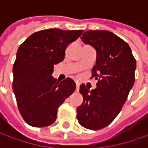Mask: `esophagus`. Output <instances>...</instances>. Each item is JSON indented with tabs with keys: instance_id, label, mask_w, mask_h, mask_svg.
<instances>
[{
	"instance_id": "obj_1",
	"label": "esophagus",
	"mask_w": 148,
	"mask_h": 148,
	"mask_svg": "<svg viewBox=\"0 0 148 148\" xmlns=\"http://www.w3.org/2000/svg\"><path fill=\"white\" fill-rule=\"evenodd\" d=\"M76 86H77V90L78 91V90H79V87H80V83L78 82H76Z\"/></svg>"
}]
</instances>
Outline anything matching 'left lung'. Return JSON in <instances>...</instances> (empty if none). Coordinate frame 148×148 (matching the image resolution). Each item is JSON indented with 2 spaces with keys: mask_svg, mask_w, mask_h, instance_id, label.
I'll use <instances>...</instances> for the list:
<instances>
[{
  "mask_svg": "<svg viewBox=\"0 0 148 148\" xmlns=\"http://www.w3.org/2000/svg\"><path fill=\"white\" fill-rule=\"evenodd\" d=\"M82 42L96 51L92 73L97 87L89 90L80 86L83 102L77 109L79 123L84 128H105L119 114L135 82L136 60L128 43L107 30H89Z\"/></svg>",
  "mask_w": 148,
  "mask_h": 148,
  "instance_id": "8db88e82",
  "label": "left lung"
}]
</instances>
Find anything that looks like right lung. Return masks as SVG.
<instances>
[{
	"label": "right lung",
	"mask_w": 148,
	"mask_h": 148,
	"mask_svg": "<svg viewBox=\"0 0 148 148\" xmlns=\"http://www.w3.org/2000/svg\"><path fill=\"white\" fill-rule=\"evenodd\" d=\"M82 32L44 29L20 44L13 66L12 88L20 114L29 125L42 128L53 123L58 107L75 91L72 79L57 82L52 74L54 65L64 59L66 47Z\"/></svg>",
	"instance_id": "1"
}]
</instances>
